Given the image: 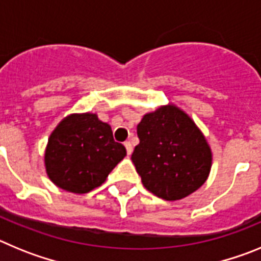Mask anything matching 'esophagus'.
I'll return each instance as SVG.
<instances>
[{
	"label": "esophagus",
	"instance_id": "obj_1",
	"mask_svg": "<svg viewBox=\"0 0 261 261\" xmlns=\"http://www.w3.org/2000/svg\"><path fill=\"white\" fill-rule=\"evenodd\" d=\"M124 146H125L126 153H128V155H130V154H132V151H133L132 144H130V142H129V141H126V142H124Z\"/></svg>",
	"mask_w": 261,
	"mask_h": 261
}]
</instances>
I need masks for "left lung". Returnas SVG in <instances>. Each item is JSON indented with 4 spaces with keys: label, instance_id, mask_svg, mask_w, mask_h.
<instances>
[{
    "label": "left lung",
    "instance_id": "8db88e82",
    "mask_svg": "<svg viewBox=\"0 0 261 261\" xmlns=\"http://www.w3.org/2000/svg\"><path fill=\"white\" fill-rule=\"evenodd\" d=\"M132 161L144 187L163 200L191 195L208 179L212 151L192 119L175 106L146 114L137 125Z\"/></svg>",
    "mask_w": 261,
    "mask_h": 261
}]
</instances>
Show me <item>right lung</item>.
Wrapping results in <instances>:
<instances>
[{"label":"right lung","mask_w":261,"mask_h":261,"mask_svg":"<svg viewBox=\"0 0 261 261\" xmlns=\"http://www.w3.org/2000/svg\"><path fill=\"white\" fill-rule=\"evenodd\" d=\"M126 155L124 145L96 115H70L48 140L45 168L50 180L62 190L86 193L102 186L115 166Z\"/></svg>","instance_id":"obj_1"}]
</instances>
